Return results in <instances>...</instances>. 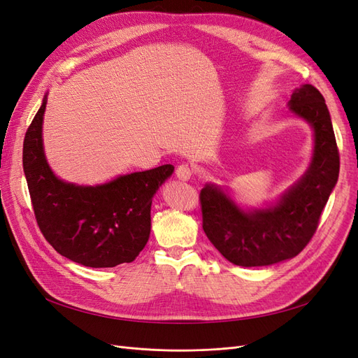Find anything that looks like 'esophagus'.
<instances>
[{"mask_svg": "<svg viewBox=\"0 0 358 358\" xmlns=\"http://www.w3.org/2000/svg\"><path fill=\"white\" fill-rule=\"evenodd\" d=\"M191 175H192V170L188 164H180L178 169H176V176L180 179V180H188L191 179Z\"/></svg>", "mask_w": 358, "mask_h": 358, "instance_id": "obj_1", "label": "esophagus"}]
</instances>
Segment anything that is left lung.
<instances>
[{
    "label": "left lung",
    "mask_w": 358,
    "mask_h": 358,
    "mask_svg": "<svg viewBox=\"0 0 358 358\" xmlns=\"http://www.w3.org/2000/svg\"><path fill=\"white\" fill-rule=\"evenodd\" d=\"M291 113L313 128V154L308 171L280 200L246 212L215 185L200 191L203 230L230 263L270 266L296 257L318 229L320 216L339 178V150L330 113L321 92L303 85L291 95Z\"/></svg>",
    "instance_id": "8db88e82"
}]
</instances>
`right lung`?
I'll list each match as a JSON object with an SVG mask.
<instances>
[{"label":"right lung","instance_id":"obj_1","mask_svg":"<svg viewBox=\"0 0 358 358\" xmlns=\"http://www.w3.org/2000/svg\"><path fill=\"white\" fill-rule=\"evenodd\" d=\"M46 96L24 138V171L40 231L57 252L86 267L131 263L150 234V204L171 164L80 187L55 176L43 150Z\"/></svg>","mask_w":358,"mask_h":358}]
</instances>
